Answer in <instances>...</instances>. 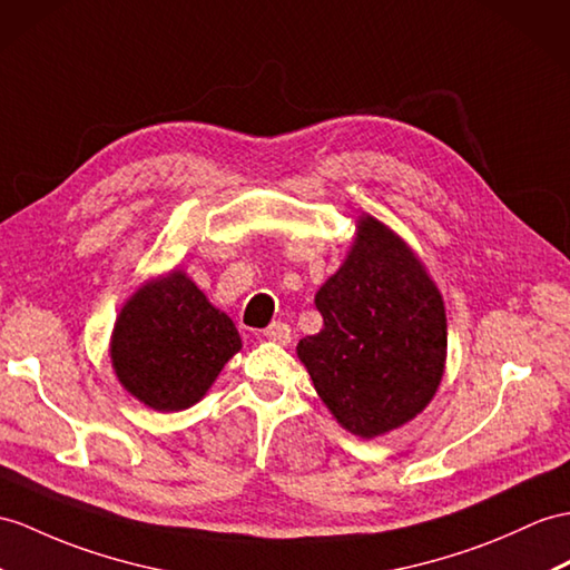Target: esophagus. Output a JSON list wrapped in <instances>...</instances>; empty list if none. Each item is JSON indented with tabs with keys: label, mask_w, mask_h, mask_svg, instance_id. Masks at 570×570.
<instances>
[{
	"label": "esophagus",
	"mask_w": 570,
	"mask_h": 570,
	"mask_svg": "<svg viewBox=\"0 0 570 570\" xmlns=\"http://www.w3.org/2000/svg\"><path fill=\"white\" fill-rule=\"evenodd\" d=\"M263 336H266V338L273 341V343L287 345L289 338H293V328H289L285 322H273L266 331H263Z\"/></svg>",
	"instance_id": "esophagus-1"
}]
</instances>
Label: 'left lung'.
<instances>
[{"instance_id": "8db88e82", "label": "left lung", "mask_w": 570, "mask_h": 570, "mask_svg": "<svg viewBox=\"0 0 570 570\" xmlns=\"http://www.w3.org/2000/svg\"><path fill=\"white\" fill-rule=\"evenodd\" d=\"M314 304L324 326L297 343V355L336 421L377 438L415 419L442 380L448 324L411 248L363 217L348 258Z\"/></svg>"}]
</instances>
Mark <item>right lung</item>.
Returning <instances> with one entry per match:
<instances>
[{"label":"right lung","instance_id":"1","mask_svg":"<svg viewBox=\"0 0 570 570\" xmlns=\"http://www.w3.org/2000/svg\"><path fill=\"white\" fill-rule=\"evenodd\" d=\"M242 348L237 326L184 273L137 289L125 304L110 357L125 390L157 411H180L210 390Z\"/></svg>","mask_w":570,"mask_h":570}]
</instances>
